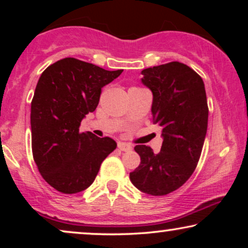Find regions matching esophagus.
<instances>
[{
  "label": "esophagus",
  "instance_id": "esophagus-1",
  "mask_svg": "<svg viewBox=\"0 0 248 248\" xmlns=\"http://www.w3.org/2000/svg\"><path fill=\"white\" fill-rule=\"evenodd\" d=\"M118 149L122 151H130L132 150V145L126 142H118Z\"/></svg>",
  "mask_w": 248,
  "mask_h": 248
}]
</instances>
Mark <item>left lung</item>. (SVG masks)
<instances>
[{"instance_id": "obj_1", "label": "left lung", "mask_w": 248, "mask_h": 248, "mask_svg": "<svg viewBox=\"0 0 248 248\" xmlns=\"http://www.w3.org/2000/svg\"><path fill=\"white\" fill-rule=\"evenodd\" d=\"M141 82L152 93L154 123L162 128L160 152L147 145L134 150L141 162L130 179L149 195L161 196L191 177L201 155L208 128V101L202 78L179 62L141 71Z\"/></svg>"}]
</instances>
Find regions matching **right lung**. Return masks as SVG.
<instances>
[{"mask_svg": "<svg viewBox=\"0 0 248 248\" xmlns=\"http://www.w3.org/2000/svg\"><path fill=\"white\" fill-rule=\"evenodd\" d=\"M122 72L66 57L40 76L30 114L32 155L40 175L56 191L76 194L89 187L116 149L113 139L80 133L79 127L97 108L101 88Z\"/></svg>", "mask_w": 248, "mask_h": 248, "instance_id": "right-lung-1", "label": "right lung"}]
</instances>
